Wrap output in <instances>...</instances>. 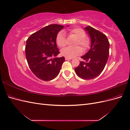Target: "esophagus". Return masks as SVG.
Masks as SVG:
<instances>
[{
    "instance_id": "34e87169",
    "label": "esophagus",
    "mask_w": 130,
    "mask_h": 130,
    "mask_svg": "<svg viewBox=\"0 0 130 130\" xmlns=\"http://www.w3.org/2000/svg\"><path fill=\"white\" fill-rule=\"evenodd\" d=\"M72 58H68V57H65V60H72Z\"/></svg>"
}]
</instances>
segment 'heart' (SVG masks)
Listing matches in <instances>:
<instances>
[{
  "label": "heart",
  "mask_w": 130,
  "mask_h": 130,
  "mask_svg": "<svg viewBox=\"0 0 130 130\" xmlns=\"http://www.w3.org/2000/svg\"><path fill=\"white\" fill-rule=\"evenodd\" d=\"M69 34L73 35L77 38L75 42V45L79 44L82 46L84 50H87L90 45V41L89 38L85 37L86 33L85 31L81 28L76 27L69 30ZM56 42L57 45L63 48L67 44V40L64 32L63 31L59 32L56 38ZM63 56L68 58H73L76 56L80 55L82 53V49L79 46H77L74 48L67 47L62 49L61 52Z\"/></svg>",
  "instance_id": "heart-1"
}]
</instances>
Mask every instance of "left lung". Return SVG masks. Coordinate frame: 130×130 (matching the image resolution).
Returning <instances> with one entry per match:
<instances>
[{
    "label": "left lung",
    "instance_id": "obj_1",
    "mask_svg": "<svg viewBox=\"0 0 130 130\" xmlns=\"http://www.w3.org/2000/svg\"><path fill=\"white\" fill-rule=\"evenodd\" d=\"M84 30L90 37V48L81 57L86 62L81 61L74 70L82 79L91 80L103 71L109 56V43L106 35L93 27L87 26Z\"/></svg>",
    "mask_w": 130,
    "mask_h": 130
}]
</instances>
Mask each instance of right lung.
<instances>
[{"mask_svg": "<svg viewBox=\"0 0 130 130\" xmlns=\"http://www.w3.org/2000/svg\"><path fill=\"white\" fill-rule=\"evenodd\" d=\"M64 27L58 24L46 26L31 35L26 41L27 63L32 72L41 80L48 81L54 79L65 61L64 57H56L60 52L56 42L57 34Z\"/></svg>", "mask_w": 130, "mask_h": 130, "instance_id": "add662e5", "label": "right lung"}]
</instances>
